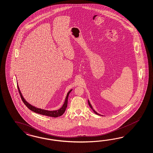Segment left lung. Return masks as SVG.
Returning a JSON list of instances; mask_svg holds the SVG:
<instances>
[{
	"instance_id": "1",
	"label": "left lung",
	"mask_w": 153,
	"mask_h": 153,
	"mask_svg": "<svg viewBox=\"0 0 153 153\" xmlns=\"http://www.w3.org/2000/svg\"><path fill=\"white\" fill-rule=\"evenodd\" d=\"M88 105H89V106H90V108H92V109L93 110V111H94V112H95V114H96L97 115H100V114H97V113L95 111V110H94V109L92 108V106H91V103H90V102H89V101H88Z\"/></svg>"
}]
</instances>
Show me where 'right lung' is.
<instances>
[{
	"mask_svg": "<svg viewBox=\"0 0 153 153\" xmlns=\"http://www.w3.org/2000/svg\"><path fill=\"white\" fill-rule=\"evenodd\" d=\"M17 87H18V91H19V93L20 94L21 96V99L22 100L23 102H24L25 104V105L27 107V108H29V110H30L31 111L34 112L36 113H37L39 114H41L43 115L47 116H50V117H59L60 116L62 115L63 114V113L66 110V108L67 106V102H68V95L70 94V93L71 92V91H72V90L69 91L68 93H67V95L66 96V99H65V103L63 105L62 108H59L58 110H55V111H48V110H42L41 108H36L34 106H33L32 105H31L30 104H29V103H28L25 99L23 98V96L21 94V91L20 90L18 86L17 85Z\"/></svg>",
	"mask_w": 153,
	"mask_h": 153,
	"instance_id": "1",
	"label": "right lung"
}]
</instances>
